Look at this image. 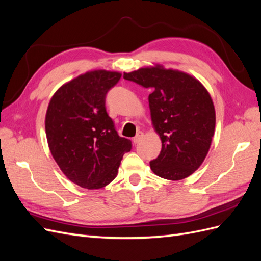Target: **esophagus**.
<instances>
[{
    "label": "esophagus",
    "instance_id": "esophagus-1",
    "mask_svg": "<svg viewBox=\"0 0 261 261\" xmlns=\"http://www.w3.org/2000/svg\"><path fill=\"white\" fill-rule=\"evenodd\" d=\"M143 137H144V133H143V132H138L137 135L133 138L134 144H138L139 141H140L141 139H143Z\"/></svg>",
    "mask_w": 261,
    "mask_h": 261
}]
</instances>
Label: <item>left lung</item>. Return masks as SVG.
I'll use <instances>...</instances> for the list:
<instances>
[{
  "instance_id": "left-lung-1",
  "label": "left lung",
  "mask_w": 261,
  "mask_h": 261,
  "mask_svg": "<svg viewBox=\"0 0 261 261\" xmlns=\"http://www.w3.org/2000/svg\"><path fill=\"white\" fill-rule=\"evenodd\" d=\"M124 78L151 90L150 116L162 149L150 169L170 180L192 175L206 159L215 135L216 110L206 87L196 77L161 64L124 73Z\"/></svg>"
}]
</instances>
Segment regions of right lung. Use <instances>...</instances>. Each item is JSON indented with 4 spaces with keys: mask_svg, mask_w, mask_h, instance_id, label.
<instances>
[{
    "mask_svg": "<svg viewBox=\"0 0 261 261\" xmlns=\"http://www.w3.org/2000/svg\"><path fill=\"white\" fill-rule=\"evenodd\" d=\"M122 74L89 70L62 85L45 114L51 154L64 175L87 189H99L116 177L132 141L117 135L107 113L106 94Z\"/></svg>",
    "mask_w": 261,
    "mask_h": 261,
    "instance_id": "right-lung-1",
    "label": "right lung"
}]
</instances>
